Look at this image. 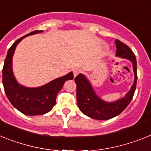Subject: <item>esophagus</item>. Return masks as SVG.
Here are the masks:
<instances>
[{"mask_svg":"<svg viewBox=\"0 0 151 151\" xmlns=\"http://www.w3.org/2000/svg\"><path fill=\"white\" fill-rule=\"evenodd\" d=\"M81 70L78 69H73V75H74V77H76L78 74L80 73Z\"/></svg>","mask_w":151,"mask_h":151,"instance_id":"34e87169","label":"esophagus"}]
</instances>
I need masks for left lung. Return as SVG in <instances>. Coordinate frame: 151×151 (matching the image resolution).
Masks as SVG:
<instances>
[{
  "label": "left lung",
  "instance_id": "obj_1",
  "mask_svg": "<svg viewBox=\"0 0 151 151\" xmlns=\"http://www.w3.org/2000/svg\"><path fill=\"white\" fill-rule=\"evenodd\" d=\"M116 56L129 60L132 63L134 78L130 90L124 97L113 102H107L102 100L96 94L94 88L88 78L80 73L75 78L76 84V99L79 110L90 118L97 120H107L119 115L132 100L137 85V62L132 50L126 45L119 40H116Z\"/></svg>",
  "mask_w": 151,
  "mask_h": 151
}]
</instances>
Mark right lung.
<instances>
[{"label": "right lung", "instance_id": "right-lung-1", "mask_svg": "<svg viewBox=\"0 0 151 151\" xmlns=\"http://www.w3.org/2000/svg\"><path fill=\"white\" fill-rule=\"evenodd\" d=\"M42 32L34 31L16 41L8 50L3 67V85L8 100L17 110L27 116L43 115L50 112L55 105L57 94L65 82L74 78L73 72H70L36 88L26 87L17 82L13 71V57L16 47L24 38Z\"/></svg>", "mask_w": 151, "mask_h": 151}]
</instances>
